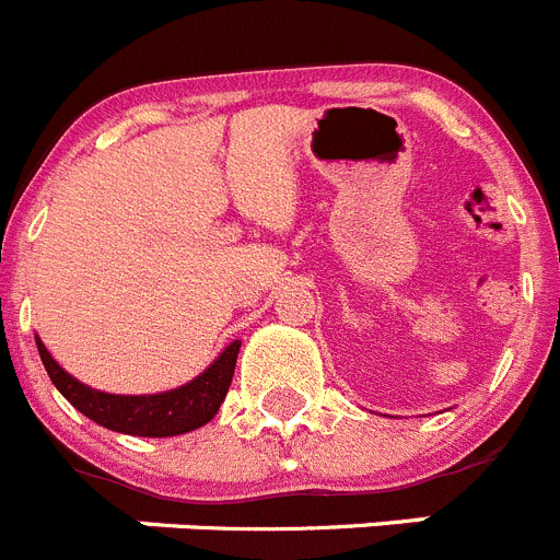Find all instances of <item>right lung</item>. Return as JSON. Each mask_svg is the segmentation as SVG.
<instances>
[{
    "label": "right lung",
    "instance_id": "obj_1",
    "mask_svg": "<svg viewBox=\"0 0 560 560\" xmlns=\"http://www.w3.org/2000/svg\"><path fill=\"white\" fill-rule=\"evenodd\" d=\"M35 346L52 385L63 393V399L74 410L97 421L105 430L139 438H173L209 424L229 393L236 354H240V340H234L203 374L175 390L153 393V396H117V393L94 390L67 374L38 337H35Z\"/></svg>",
    "mask_w": 560,
    "mask_h": 560
}]
</instances>
